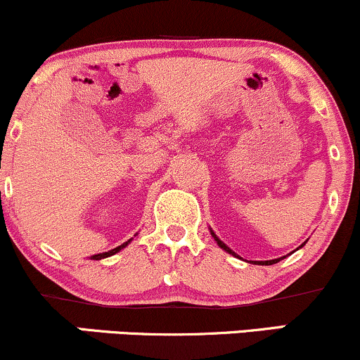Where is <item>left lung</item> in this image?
Returning <instances> with one entry per match:
<instances>
[{"mask_svg":"<svg viewBox=\"0 0 360 360\" xmlns=\"http://www.w3.org/2000/svg\"><path fill=\"white\" fill-rule=\"evenodd\" d=\"M210 232H212L213 238H214V240H217V243H218V245L221 247L223 250H226V252H229V254H232V255H237V254H235V252H233L232 249H230V247H226L225 243H223V242L220 240V238H218L217 235H214L213 230H210ZM303 245H304V243H303ZM303 245H300V249H301V247H303ZM237 257H238V255H237ZM283 259H284V257H281V259H272V260H260V262H257V264H262V266H264V264H266V266H271V264H278L279 260H283ZM254 264H255V260H254Z\"/></svg>","mask_w":360,"mask_h":360,"instance_id":"1","label":"left lung"}]
</instances>
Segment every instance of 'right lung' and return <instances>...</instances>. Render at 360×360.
I'll return each mask as SVG.
<instances>
[{
  "instance_id": "obj_1",
  "label": "right lung",
  "mask_w": 360,
  "mask_h": 360,
  "mask_svg": "<svg viewBox=\"0 0 360 360\" xmlns=\"http://www.w3.org/2000/svg\"><path fill=\"white\" fill-rule=\"evenodd\" d=\"M131 242V238L130 240H127L125 243H122V245H118V247H115V249H111V250H108V252H103V254H96V255H91V259L93 260H100V259H105V257H110V255H115L117 254V252H120L122 249H125V247L128 245V243Z\"/></svg>"
}]
</instances>
